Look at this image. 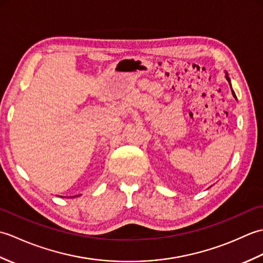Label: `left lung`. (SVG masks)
Segmentation results:
<instances>
[{
	"label": "left lung",
	"instance_id": "left-lung-1",
	"mask_svg": "<svg viewBox=\"0 0 263 263\" xmlns=\"http://www.w3.org/2000/svg\"><path fill=\"white\" fill-rule=\"evenodd\" d=\"M226 80L228 81V83H230V86H231V89H232V93H233V97L235 98V99H237L236 98V95H235V92H234V90H233V88H232V83H231V79H230V77H228V74H227V72H226Z\"/></svg>",
	"mask_w": 263,
	"mask_h": 263
}]
</instances>
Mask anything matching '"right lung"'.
Returning <instances> with one entry per match:
<instances>
[{"label":"right lung","instance_id":"obj_1","mask_svg":"<svg viewBox=\"0 0 263 263\" xmlns=\"http://www.w3.org/2000/svg\"><path fill=\"white\" fill-rule=\"evenodd\" d=\"M74 197H80V195H74ZM74 197H71V198H74Z\"/></svg>","mask_w":263,"mask_h":263}]
</instances>
